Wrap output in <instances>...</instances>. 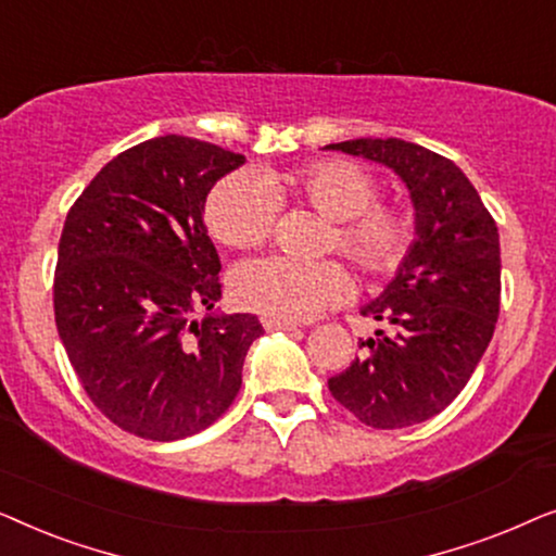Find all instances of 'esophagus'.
<instances>
[{
  "mask_svg": "<svg viewBox=\"0 0 556 556\" xmlns=\"http://www.w3.org/2000/svg\"><path fill=\"white\" fill-rule=\"evenodd\" d=\"M263 329L265 331H295V329H299V326L291 324V321H280V318L265 316L263 318Z\"/></svg>",
  "mask_w": 556,
  "mask_h": 556,
  "instance_id": "34e87169",
  "label": "esophagus"
}]
</instances>
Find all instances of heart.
Here are the masks:
<instances>
[{
  "label": "heart",
  "mask_w": 556,
  "mask_h": 556,
  "mask_svg": "<svg viewBox=\"0 0 556 556\" xmlns=\"http://www.w3.org/2000/svg\"><path fill=\"white\" fill-rule=\"evenodd\" d=\"M308 202L337 223V245L367 276H384L405 261L415 238L413 217L400 207L375 204L369 172L344 159H324L293 172H240L219 181L204 204L212 238L227 248H257L276 223L278 200ZM352 293V276L337 261H291L283 255L242 263L232 276V295L242 308L308 321Z\"/></svg>",
  "instance_id": "heart-1"
}]
</instances>
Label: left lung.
<instances>
[{
    "mask_svg": "<svg viewBox=\"0 0 556 556\" xmlns=\"http://www.w3.org/2000/svg\"><path fill=\"white\" fill-rule=\"evenodd\" d=\"M392 169L415 210V240L382 293L362 314L390 329L359 341L362 356L329 379L333 400L364 425L425 422L458 397L496 329L498 227L451 159L402 139L324 147Z\"/></svg>",
    "mask_w": 556,
    "mask_h": 556,
    "instance_id": "1",
    "label": "left lung"
}]
</instances>
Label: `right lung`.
<instances>
[{
  "label": "right lung",
  "mask_w": 556,
  "mask_h": 556,
  "mask_svg": "<svg viewBox=\"0 0 556 556\" xmlns=\"http://www.w3.org/2000/svg\"><path fill=\"white\" fill-rule=\"evenodd\" d=\"M242 164L210 141L156 136L111 159L65 217L58 333L93 405L139 438L210 428L263 333L253 314L194 318L223 295L204 202Z\"/></svg>",
  "instance_id": "add662e5"
}]
</instances>
